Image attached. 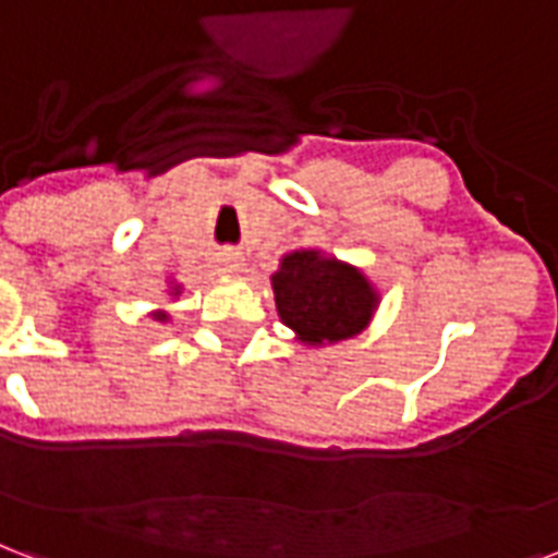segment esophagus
<instances>
[{"label":"esophagus","mask_w":558,"mask_h":558,"mask_svg":"<svg viewBox=\"0 0 558 558\" xmlns=\"http://www.w3.org/2000/svg\"><path fill=\"white\" fill-rule=\"evenodd\" d=\"M223 267L230 274H239L241 267H244V258H241V253H223Z\"/></svg>","instance_id":"1"}]
</instances>
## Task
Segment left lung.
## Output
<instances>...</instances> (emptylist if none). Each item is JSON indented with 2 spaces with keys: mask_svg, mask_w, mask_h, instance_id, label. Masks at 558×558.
I'll use <instances>...</instances> for the list:
<instances>
[{
  "mask_svg": "<svg viewBox=\"0 0 558 558\" xmlns=\"http://www.w3.org/2000/svg\"><path fill=\"white\" fill-rule=\"evenodd\" d=\"M279 317L305 343H331L357 335L369 323L375 293L355 267L317 253H291L274 274Z\"/></svg>",
  "mask_w": 558,
  "mask_h": 558,
  "instance_id": "left-lung-1",
  "label": "left lung"
}]
</instances>
